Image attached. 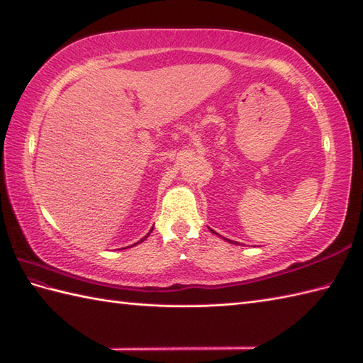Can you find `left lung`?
<instances>
[{"label": "left lung", "instance_id": "1", "mask_svg": "<svg viewBox=\"0 0 363 363\" xmlns=\"http://www.w3.org/2000/svg\"><path fill=\"white\" fill-rule=\"evenodd\" d=\"M213 231V230H211ZM225 240H228V239H225ZM228 242H230V240H228Z\"/></svg>", "mask_w": 363, "mask_h": 363}]
</instances>
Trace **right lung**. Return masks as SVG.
Segmentation results:
<instances>
[{"label": "right lung", "instance_id": "1", "mask_svg": "<svg viewBox=\"0 0 363 363\" xmlns=\"http://www.w3.org/2000/svg\"><path fill=\"white\" fill-rule=\"evenodd\" d=\"M152 230H154V228H152ZM152 230H150V231H149V233H147V235H146V236H144V238H143V239H141V240H140V242H143V240H144V239H147V236H149V235H150V233H152ZM140 242H136V244H140ZM136 244H133V245H136ZM133 245H130V247H133ZM125 248H127V247H125Z\"/></svg>", "mask_w": 363, "mask_h": 363}]
</instances>
